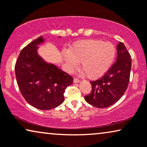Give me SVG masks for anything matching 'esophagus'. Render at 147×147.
<instances>
[{"mask_svg": "<svg viewBox=\"0 0 147 147\" xmlns=\"http://www.w3.org/2000/svg\"><path fill=\"white\" fill-rule=\"evenodd\" d=\"M80 82V80L79 79H78L77 78H74V83H78V82Z\"/></svg>", "mask_w": 147, "mask_h": 147, "instance_id": "esophagus-1", "label": "esophagus"}]
</instances>
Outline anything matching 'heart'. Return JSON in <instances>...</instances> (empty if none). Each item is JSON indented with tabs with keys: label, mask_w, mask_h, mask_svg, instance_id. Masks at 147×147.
I'll list each match as a JSON object with an SVG mask.
<instances>
[{
	"label": "heart",
	"mask_w": 147,
	"mask_h": 147,
	"mask_svg": "<svg viewBox=\"0 0 147 147\" xmlns=\"http://www.w3.org/2000/svg\"><path fill=\"white\" fill-rule=\"evenodd\" d=\"M116 49L109 42L90 39L78 42L65 53L63 59L69 69L78 67L82 63V69L89 79L95 80L104 76L111 67L115 59Z\"/></svg>",
	"instance_id": "b5f03b06"
}]
</instances>
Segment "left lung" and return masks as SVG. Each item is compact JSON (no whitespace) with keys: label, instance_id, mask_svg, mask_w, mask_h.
Wrapping results in <instances>:
<instances>
[{"label":"left lung","instance_id":"left-lung-1","mask_svg":"<svg viewBox=\"0 0 147 147\" xmlns=\"http://www.w3.org/2000/svg\"><path fill=\"white\" fill-rule=\"evenodd\" d=\"M117 59L101 78L90 81L92 92L84 96L86 101L98 108L112 105L121 98L126 90L130 76L132 59L125 45L117 46Z\"/></svg>","mask_w":147,"mask_h":147}]
</instances>
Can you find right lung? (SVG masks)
<instances>
[{
	"label": "right lung",
	"instance_id": "right-lung-1",
	"mask_svg": "<svg viewBox=\"0 0 147 147\" xmlns=\"http://www.w3.org/2000/svg\"><path fill=\"white\" fill-rule=\"evenodd\" d=\"M42 42L40 36L21 51L15 71L19 88L26 101L38 109L49 110L63 103L65 90L73 83L74 78L39 56L37 45Z\"/></svg>",
	"mask_w": 147,
	"mask_h": 147
}]
</instances>
